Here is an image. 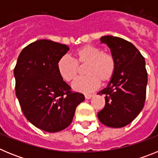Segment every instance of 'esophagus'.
<instances>
[{"label":"esophagus","mask_w":158,"mask_h":158,"mask_svg":"<svg viewBox=\"0 0 158 158\" xmlns=\"http://www.w3.org/2000/svg\"><path fill=\"white\" fill-rule=\"evenodd\" d=\"M93 95L92 94H85V97L86 100H89V99H91L92 97H93Z\"/></svg>","instance_id":"34e87169"}]
</instances>
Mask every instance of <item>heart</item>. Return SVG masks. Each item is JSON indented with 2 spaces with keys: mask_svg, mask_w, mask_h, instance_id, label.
Wrapping results in <instances>:
<instances>
[{
  "mask_svg": "<svg viewBox=\"0 0 158 158\" xmlns=\"http://www.w3.org/2000/svg\"><path fill=\"white\" fill-rule=\"evenodd\" d=\"M75 58L63 56L58 60L57 69L64 81L70 82L77 77L78 65H85L86 76L78 78L73 82L74 91L89 93L100 85V82L106 84L112 79L115 71V61L111 54L103 52L98 47L85 45L77 49Z\"/></svg>",
  "mask_w": 158,
  "mask_h": 158,
  "instance_id": "obj_1",
  "label": "heart"
}]
</instances>
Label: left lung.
Wrapping results in <instances>:
<instances>
[{
    "label": "left lung",
    "instance_id": "1",
    "mask_svg": "<svg viewBox=\"0 0 158 158\" xmlns=\"http://www.w3.org/2000/svg\"><path fill=\"white\" fill-rule=\"evenodd\" d=\"M100 40L110 48L115 71L106 88L97 93L105 95V106L97 115L105 126L123 127L144 107L148 81L146 62L139 50L123 39L106 35Z\"/></svg>",
    "mask_w": 158,
    "mask_h": 158
}]
</instances>
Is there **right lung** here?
I'll return each mask as SVG.
<instances>
[{"mask_svg": "<svg viewBox=\"0 0 158 158\" xmlns=\"http://www.w3.org/2000/svg\"><path fill=\"white\" fill-rule=\"evenodd\" d=\"M69 50L65 44L37 40L22 50L14 69L16 95L23 115L50 133L69 127L76 107L85 100L83 94L71 91L57 69L58 60Z\"/></svg>", "mask_w": 158, "mask_h": 158, "instance_id": "obj_1", "label": "right lung"}]
</instances>
